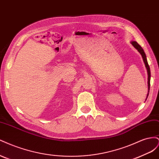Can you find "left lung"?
I'll use <instances>...</instances> for the list:
<instances>
[{
	"label": "left lung",
	"mask_w": 159,
	"mask_h": 159,
	"mask_svg": "<svg viewBox=\"0 0 159 159\" xmlns=\"http://www.w3.org/2000/svg\"><path fill=\"white\" fill-rule=\"evenodd\" d=\"M131 44L133 46V47L134 48L137 49L138 50V52L140 53L141 55L143 57V60L144 63H145V67L147 68V74H148V93H147V98L146 100L148 98V93H149V89H150V80H151V71H150V68H149V66L148 64V62H147V56L145 52H144L143 49L142 48V47L139 45L138 43L136 41H131Z\"/></svg>",
	"instance_id": "1"
}]
</instances>
